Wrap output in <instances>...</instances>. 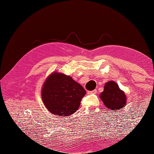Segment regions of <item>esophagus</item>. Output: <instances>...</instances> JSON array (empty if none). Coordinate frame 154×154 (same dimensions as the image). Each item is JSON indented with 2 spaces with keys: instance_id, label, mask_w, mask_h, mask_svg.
<instances>
[{
  "instance_id": "34e87169",
  "label": "esophagus",
  "mask_w": 154,
  "mask_h": 154,
  "mask_svg": "<svg viewBox=\"0 0 154 154\" xmlns=\"http://www.w3.org/2000/svg\"><path fill=\"white\" fill-rule=\"evenodd\" d=\"M87 93L88 94H96L97 93V90L94 89V91H88Z\"/></svg>"
}]
</instances>
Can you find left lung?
Listing matches in <instances>:
<instances>
[{
    "label": "left lung",
    "instance_id": "obj_1",
    "mask_svg": "<svg viewBox=\"0 0 154 154\" xmlns=\"http://www.w3.org/2000/svg\"><path fill=\"white\" fill-rule=\"evenodd\" d=\"M106 107L115 112L122 109L127 105V97L125 92L119 88L118 85L114 81L105 83L104 91L100 96Z\"/></svg>",
    "mask_w": 154,
    "mask_h": 154
}]
</instances>
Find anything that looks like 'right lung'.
I'll return each instance as SVG.
<instances>
[{"mask_svg":"<svg viewBox=\"0 0 154 154\" xmlns=\"http://www.w3.org/2000/svg\"><path fill=\"white\" fill-rule=\"evenodd\" d=\"M85 94L83 87L71 76L57 72L50 74L42 88V98L45 107L57 116L74 114Z\"/></svg>","mask_w":154,"mask_h":154,"instance_id":"1","label":"right lung"}]
</instances>
